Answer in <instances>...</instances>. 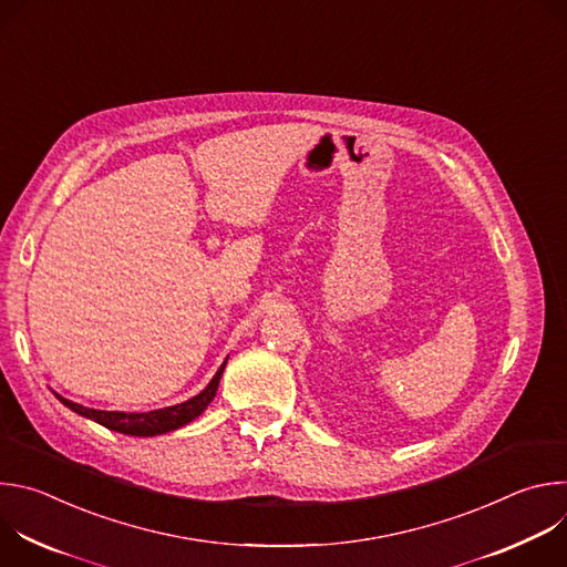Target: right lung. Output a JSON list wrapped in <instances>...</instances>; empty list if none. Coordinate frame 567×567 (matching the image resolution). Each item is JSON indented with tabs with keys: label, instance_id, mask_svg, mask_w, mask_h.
<instances>
[{
	"label": "right lung",
	"instance_id": "1",
	"mask_svg": "<svg viewBox=\"0 0 567 567\" xmlns=\"http://www.w3.org/2000/svg\"><path fill=\"white\" fill-rule=\"evenodd\" d=\"M226 368V361L219 365V370L215 372V377L210 379V383L193 399L177 403V406H168V409H158V411H150V413H118V411H94V409H85L80 403H73L60 394H55L66 409H71L73 413L83 415L87 420H94L96 424L123 433V435H134V437H152V435H161V433H171L188 422H193L195 417H199L208 403L213 401L221 372Z\"/></svg>",
	"mask_w": 567,
	"mask_h": 567
}]
</instances>
